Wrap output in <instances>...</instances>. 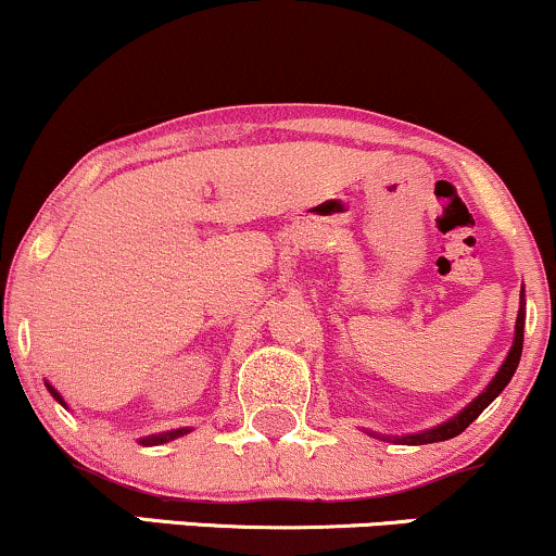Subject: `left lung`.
<instances>
[{"label": "left lung", "mask_w": 556, "mask_h": 556, "mask_svg": "<svg viewBox=\"0 0 556 556\" xmlns=\"http://www.w3.org/2000/svg\"><path fill=\"white\" fill-rule=\"evenodd\" d=\"M520 311H518V321H515V340H513V348H509L507 358H504L502 368L496 371L494 379L489 381V387L483 389L478 397L470 402L468 407H463L460 413H457L455 418L444 420V424L433 426V429H426V431H418V433H407V437H381V439H392V442L397 444H433V442H444V439H452L457 437V433H463L468 429L473 420L481 416L483 410L494 402L496 397L502 394V389L509 384V379L515 376V368H518L520 363V355H522V327H526V298H522L520 292ZM374 437H379V433H374Z\"/></svg>", "instance_id": "obj_1"}]
</instances>
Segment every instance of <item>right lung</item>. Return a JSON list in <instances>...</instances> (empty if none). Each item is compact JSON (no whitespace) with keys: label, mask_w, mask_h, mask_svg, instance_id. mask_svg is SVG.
Masks as SVG:
<instances>
[{"label":"right lung","mask_w":556,"mask_h":556,"mask_svg":"<svg viewBox=\"0 0 556 556\" xmlns=\"http://www.w3.org/2000/svg\"><path fill=\"white\" fill-rule=\"evenodd\" d=\"M47 389L49 392H52V397L60 402V405H65V400H62V394L56 392V389L49 384L47 381ZM67 407V405H65ZM190 429H177V431H164V433H151V437H143L140 439V444H146V446H154V444H164V442H172V439H177V437H182V433H188Z\"/></svg>","instance_id":"right-lung-1"}]
</instances>
